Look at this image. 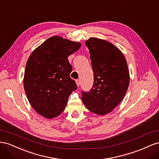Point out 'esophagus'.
<instances>
[{"instance_id": "1", "label": "esophagus", "mask_w": 159, "mask_h": 159, "mask_svg": "<svg viewBox=\"0 0 159 159\" xmlns=\"http://www.w3.org/2000/svg\"><path fill=\"white\" fill-rule=\"evenodd\" d=\"M76 85H77V87H79L80 84V80H76Z\"/></svg>"}]
</instances>
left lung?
I'll return each mask as SVG.
<instances>
[{
	"mask_svg": "<svg viewBox=\"0 0 159 159\" xmlns=\"http://www.w3.org/2000/svg\"><path fill=\"white\" fill-rule=\"evenodd\" d=\"M89 50L94 83L89 92L82 91L84 106L94 114L111 112L123 99L129 85L127 62L114 44L97 38L85 42Z\"/></svg>",
	"mask_w": 159,
	"mask_h": 159,
	"instance_id": "1",
	"label": "left lung"
}]
</instances>
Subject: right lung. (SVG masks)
<instances>
[{"instance_id":"obj_1","label":"right lung","mask_w":159,"mask_h":159,"mask_svg":"<svg viewBox=\"0 0 159 159\" xmlns=\"http://www.w3.org/2000/svg\"><path fill=\"white\" fill-rule=\"evenodd\" d=\"M80 46L54 36L35 48L27 61L23 80L26 97L34 110L47 119L61 115L77 89L70 77L72 66L68 57Z\"/></svg>"}]
</instances>
